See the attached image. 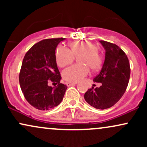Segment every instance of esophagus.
<instances>
[{"label":"esophagus","mask_w":147,"mask_h":147,"mask_svg":"<svg viewBox=\"0 0 147 147\" xmlns=\"http://www.w3.org/2000/svg\"><path fill=\"white\" fill-rule=\"evenodd\" d=\"M65 84H66L67 86H70L75 85V84H77V83H73V82H66Z\"/></svg>","instance_id":"esophagus-1"}]
</instances>
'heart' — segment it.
<instances>
[{"mask_svg": "<svg viewBox=\"0 0 147 147\" xmlns=\"http://www.w3.org/2000/svg\"><path fill=\"white\" fill-rule=\"evenodd\" d=\"M71 51L65 47L59 46L55 52L56 62L61 68L66 66L79 57V64H75L65 68L62 72L63 78L69 82H78L88 75L90 68L93 70L102 65V57L97 52V46L90 42L74 41L70 43Z\"/></svg>", "mask_w": 147, "mask_h": 147, "instance_id": "1", "label": "heart"}]
</instances>
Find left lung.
Here are the masks:
<instances>
[{"label":"left lung","instance_id":"obj_1","mask_svg":"<svg viewBox=\"0 0 147 147\" xmlns=\"http://www.w3.org/2000/svg\"><path fill=\"white\" fill-rule=\"evenodd\" d=\"M99 42L105 50V59L93 82L101 85L88 89L84 99L92 107L104 110L115 105L124 95L129 82L131 68L129 59L119 47L107 41Z\"/></svg>","mask_w":147,"mask_h":147}]
</instances>
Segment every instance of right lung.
<instances>
[{"mask_svg": "<svg viewBox=\"0 0 147 147\" xmlns=\"http://www.w3.org/2000/svg\"><path fill=\"white\" fill-rule=\"evenodd\" d=\"M65 38H48L36 43L25 54L19 75V83L25 98L41 111H49L63 100L67 86L60 83L55 50ZM52 81L56 87L48 86Z\"/></svg>", "mask_w": 147, "mask_h": 147, "instance_id": "obj_1", "label": "right lung"}]
</instances>
